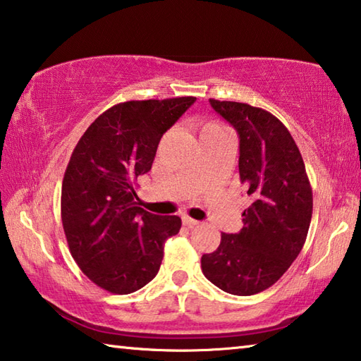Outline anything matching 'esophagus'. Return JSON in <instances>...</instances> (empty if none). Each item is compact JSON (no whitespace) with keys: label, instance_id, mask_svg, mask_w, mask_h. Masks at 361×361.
Returning <instances> with one entry per match:
<instances>
[{"label":"esophagus","instance_id":"1","mask_svg":"<svg viewBox=\"0 0 361 361\" xmlns=\"http://www.w3.org/2000/svg\"><path fill=\"white\" fill-rule=\"evenodd\" d=\"M183 224L188 226V227H195V226H199L200 222L197 219L189 218V216H183Z\"/></svg>","mask_w":361,"mask_h":361}]
</instances>
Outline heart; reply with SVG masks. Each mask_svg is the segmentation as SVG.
Masks as SVG:
<instances>
[{
  "mask_svg": "<svg viewBox=\"0 0 361 361\" xmlns=\"http://www.w3.org/2000/svg\"><path fill=\"white\" fill-rule=\"evenodd\" d=\"M216 126H221V124H216V123H209V124H207V126L205 128H203V129H208V128H216ZM202 129V130H203Z\"/></svg>",
  "mask_w": 361,
  "mask_h": 361,
  "instance_id": "obj_1",
  "label": "heart"
}]
</instances>
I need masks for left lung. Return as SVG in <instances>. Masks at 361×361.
<instances>
[{"label": "left lung", "mask_w": 361, "mask_h": 361, "mask_svg": "<svg viewBox=\"0 0 361 361\" xmlns=\"http://www.w3.org/2000/svg\"><path fill=\"white\" fill-rule=\"evenodd\" d=\"M209 104L240 135V180L252 205L243 228L222 233L221 245L202 255V271L221 290L254 295L289 270L306 241L312 189L303 158L287 128L264 109L243 102Z\"/></svg>", "instance_id": "8db88e82"}]
</instances>
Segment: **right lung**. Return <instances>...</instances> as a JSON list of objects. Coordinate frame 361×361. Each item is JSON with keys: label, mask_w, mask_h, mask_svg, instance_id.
Instances as JSON below:
<instances>
[{"label": "right lung", "mask_w": 361, "mask_h": 361, "mask_svg": "<svg viewBox=\"0 0 361 361\" xmlns=\"http://www.w3.org/2000/svg\"><path fill=\"white\" fill-rule=\"evenodd\" d=\"M195 97L128 101L90 124L72 152L61 188V221L80 270L110 293L142 289L159 271L178 216L137 205L135 181L149 172L161 137Z\"/></svg>", "instance_id": "obj_1"}]
</instances>
